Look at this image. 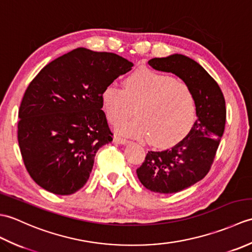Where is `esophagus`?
<instances>
[{"mask_svg": "<svg viewBox=\"0 0 252 252\" xmlns=\"http://www.w3.org/2000/svg\"><path fill=\"white\" fill-rule=\"evenodd\" d=\"M114 143H116V144H122V145H125V144L129 143V141L126 140V138L116 135V136H114Z\"/></svg>", "mask_w": 252, "mask_h": 252, "instance_id": "34e87169", "label": "esophagus"}]
</instances>
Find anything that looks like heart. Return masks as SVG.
Returning a JSON list of instances; mask_svg holds the SVG:
<instances>
[{
    "instance_id": "heart-1",
    "label": "heart",
    "mask_w": 252,
    "mask_h": 252,
    "mask_svg": "<svg viewBox=\"0 0 252 252\" xmlns=\"http://www.w3.org/2000/svg\"><path fill=\"white\" fill-rule=\"evenodd\" d=\"M100 101L112 125L126 119L136 106V118L122 123V134L148 138L154 146L168 147L180 142L194 126L197 105L189 84L169 74L140 68L123 81L104 88Z\"/></svg>"
}]
</instances>
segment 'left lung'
Listing matches in <instances>:
<instances>
[{
  "instance_id": "left-lung-1",
  "label": "left lung",
  "mask_w": 252,
  "mask_h": 252,
  "mask_svg": "<svg viewBox=\"0 0 252 252\" xmlns=\"http://www.w3.org/2000/svg\"><path fill=\"white\" fill-rule=\"evenodd\" d=\"M149 66L171 72L194 91L197 120L172 148L148 152L136 174L147 189L173 194L202 180L211 168L226 120L225 99L219 84L199 63L182 54L153 58Z\"/></svg>"
}]
</instances>
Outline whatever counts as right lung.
I'll list each match as a JSON object with an SVG mask.
<instances>
[{"mask_svg":"<svg viewBox=\"0 0 252 252\" xmlns=\"http://www.w3.org/2000/svg\"><path fill=\"white\" fill-rule=\"evenodd\" d=\"M133 63L114 53L73 50L30 82L19 107L18 144L28 173L56 195L87 183L98 149L112 141L101 91Z\"/></svg>","mask_w":252,"mask_h":252,"instance_id":"right-lung-1","label":"right lung"}]
</instances>
